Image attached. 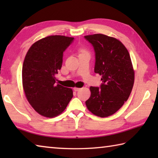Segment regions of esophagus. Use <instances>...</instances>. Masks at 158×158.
Here are the masks:
<instances>
[{
	"instance_id": "1",
	"label": "esophagus",
	"mask_w": 158,
	"mask_h": 158,
	"mask_svg": "<svg viewBox=\"0 0 158 158\" xmlns=\"http://www.w3.org/2000/svg\"><path fill=\"white\" fill-rule=\"evenodd\" d=\"M81 89H80V88H74V91H79V90H81Z\"/></svg>"
}]
</instances>
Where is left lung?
<instances>
[{
	"label": "left lung",
	"mask_w": 158,
	"mask_h": 158,
	"mask_svg": "<svg viewBox=\"0 0 158 158\" xmlns=\"http://www.w3.org/2000/svg\"><path fill=\"white\" fill-rule=\"evenodd\" d=\"M93 47L94 71L102 76L100 87L90 86V97L85 101L95 116L107 117L121 109L132 91L135 73L129 52L121 42L103 34L84 36Z\"/></svg>",
	"instance_id": "1"
}]
</instances>
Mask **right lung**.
Returning <instances> with one entry per match:
<instances>
[{"instance_id": "obj_1", "label": "right lung", "mask_w": 158, "mask_h": 158, "mask_svg": "<svg viewBox=\"0 0 158 158\" xmlns=\"http://www.w3.org/2000/svg\"><path fill=\"white\" fill-rule=\"evenodd\" d=\"M74 37L52 35L40 40L26 53L22 68L23 88L28 102L42 116L53 118L65 110L73 90L56 84L63 52Z\"/></svg>"}]
</instances>
